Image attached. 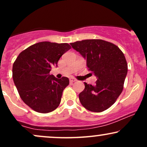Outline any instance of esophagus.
Wrapping results in <instances>:
<instances>
[{"instance_id": "obj_1", "label": "esophagus", "mask_w": 147, "mask_h": 147, "mask_svg": "<svg viewBox=\"0 0 147 147\" xmlns=\"http://www.w3.org/2000/svg\"><path fill=\"white\" fill-rule=\"evenodd\" d=\"M76 81H77V80H76V79H74V78H70V83H71V84L73 83V82H76Z\"/></svg>"}]
</instances>
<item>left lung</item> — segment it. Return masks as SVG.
<instances>
[{"label":"left lung","mask_w":147,"mask_h":147,"mask_svg":"<svg viewBox=\"0 0 147 147\" xmlns=\"http://www.w3.org/2000/svg\"><path fill=\"white\" fill-rule=\"evenodd\" d=\"M72 48L86 59L88 70L97 77L94 86L84 82L79 95L87 110L99 113L116 102L124 88L128 65L124 54L117 45L102 39H87L71 43Z\"/></svg>","instance_id":"1"}]
</instances>
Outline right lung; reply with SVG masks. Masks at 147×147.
<instances>
[{
    "instance_id": "obj_1",
    "label": "right lung",
    "mask_w": 147,
    "mask_h": 147,
    "mask_svg": "<svg viewBox=\"0 0 147 147\" xmlns=\"http://www.w3.org/2000/svg\"><path fill=\"white\" fill-rule=\"evenodd\" d=\"M71 48L68 43L43 41L28 47L13 64L12 77L22 100L34 111L48 113L60 104L68 77L50 75L61 57Z\"/></svg>"
}]
</instances>
